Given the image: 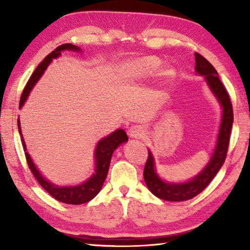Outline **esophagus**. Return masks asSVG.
I'll list each match as a JSON object with an SVG mask.
<instances>
[{
  "instance_id": "esophagus-1",
  "label": "esophagus",
  "mask_w": 250,
  "mask_h": 250,
  "mask_svg": "<svg viewBox=\"0 0 250 250\" xmlns=\"http://www.w3.org/2000/svg\"><path fill=\"white\" fill-rule=\"evenodd\" d=\"M129 135L130 138L133 139H141L146 135V131L140 125H134L129 130Z\"/></svg>"
}]
</instances>
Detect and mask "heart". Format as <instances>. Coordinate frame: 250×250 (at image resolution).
I'll return each instance as SVG.
<instances>
[{
  "label": "heart",
  "mask_w": 250,
  "mask_h": 250,
  "mask_svg": "<svg viewBox=\"0 0 250 250\" xmlns=\"http://www.w3.org/2000/svg\"><path fill=\"white\" fill-rule=\"evenodd\" d=\"M159 59L152 56L134 59L122 66L120 77L126 82H134V80L146 78L149 75L155 73L159 68Z\"/></svg>",
  "instance_id": "b5f03b06"
}]
</instances>
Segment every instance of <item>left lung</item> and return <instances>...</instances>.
<instances>
[{
    "mask_svg": "<svg viewBox=\"0 0 250 250\" xmlns=\"http://www.w3.org/2000/svg\"><path fill=\"white\" fill-rule=\"evenodd\" d=\"M195 62L196 73L204 76L207 84L223 108L222 122L221 126H219L216 146H215L209 162L207 163L204 170L194 179L184 182V183H167V182L161 180L155 172L153 155H152L150 150L147 151L149 155H147L145 171H143L146 184L152 194L164 201H188L198 195L202 191H204L206 186L210 183L225 162L228 145H229L230 130L232 121H234V113H232V105L229 96H228L225 87L219 79L216 69L207 59L198 53H195Z\"/></svg>",
    "mask_w": 250,
    "mask_h": 250,
    "instance_id": "8db88e82",
    "label": "left lung"
}]
</instances>
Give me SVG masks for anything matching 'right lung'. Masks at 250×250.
Returning a JSON list of instances; mask_svg holds the SVG:
<instances>
[{
	"instance_id": "obj_1",
	"label": "right lung",
	"mask_w": 250,
	"mask_h": 250,
	"mask_svg": "<svg viewBox=\"0 0 250 250\" xmlns=\"http://www.w3.org/2000/svg\"><path fill=\"white\" fill-rule=\"evenodd\" d=\"M75 50V52H80V48L77 47L76 45L73 44H62L61 46L53 50L52 53L48 54L47 56L44 58V61L41 62V64L36 67V69L32 74L31 78L28 79V82L25 86L23 94L21 96L20 100V109L23 107L25 101H26L29 92L33 89V87L35 86V83L39 82V79L42 77V75L44 74V71L47 68L50 62L53 61L54 58H57L61 56L62 50ZM18 125H19V132L21 135V139H22V145L23 149L25 152V158H26L27 164L29 170L32 171L33 175L35 176L37 182L41 184L42 188H43L46 192H48L50 195H52L55 200H57L62 203H65V204H70V205H79L83 204V203L89 202L92 200L97 194L100 192L101 188H103V184L107 177L110 161H111V156L113 151H115L118 146L122 145L124 142L128 141V135L122 129H118L115 132L109 134L108 137H105L98 142L97 145L96 151H95V162H96V167H95V173L91 175L90 179H88L86 182L75 185V186H57L53 183H50L45 177L41 174L40 171L37 170L35 164L33 163L31 156L26 152V145H25V141L22 135V130H21V124L20 119H18Z\"/></svg>"
}]
</instances>
